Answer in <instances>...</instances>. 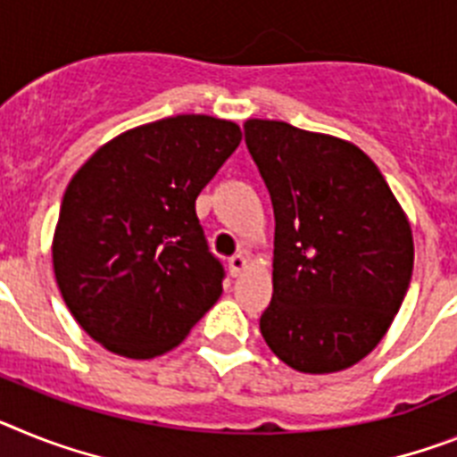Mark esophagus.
Here are the masks:
<instances>
[{
  "instance_id": "1",
  "label": "esophagus",
  "mask_w": 457,
  "mask_h": 457,
  "mask_svg": "<svg viewBox=\"0 0 457 457\" xmlns=\"http://www.w3.org/2000/svg\"><path fill=\"white\" fill-rule=\"evenodd\" d=\"M228 267H229V274L241 276L244 271L248 270V258L244 255V253H239V255H235V258L228 260Z\"/></svg>"
}]
</instances>
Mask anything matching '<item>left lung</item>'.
<instances>
[{"mask_svg":"<svg viewBox=\"0 0 457 457\" xmlns=\"http://www.w3.org/2000/svg\"><path fill=\"white\" fill-rule=\"evenodd\" d=\"M246 144L274 204L267 346L302 374L367 358L404 302L409 218L371 157L346 139L251 118Z\"/></svg>","mask_w":457,"mask_h":457,"instance_id":"8db88e82","label":"left lung"}]
</instances>
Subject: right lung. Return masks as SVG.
<instances>
[{
    "instance_id": "obj_1",
    "label": "right lung",
    "mask_w": 457,
    "mask_h": 457,
    "mask_svg": "<svg viewBox=\"0 0 457 457\" xmlns=\"http://www.w3.org/2000/svg\"><path fill=\"white\" fill-rule=\"evenodd\" d=\"M241 144L225 118L181 113L118 134L64 190L53 271L76 323L106 351H171L222 295L195 202Z\"/></svg>"
}]
</instances>
